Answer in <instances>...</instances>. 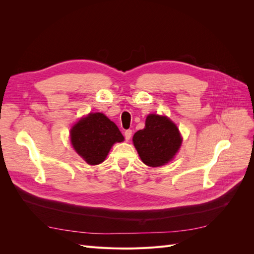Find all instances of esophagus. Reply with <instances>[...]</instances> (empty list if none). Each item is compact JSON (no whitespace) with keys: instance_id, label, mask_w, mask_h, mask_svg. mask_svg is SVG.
Masks as SVG:
<instances>
[{"instance_id":"esophagus-1","label":"esophagus","mask_w":254,"mask_h":254,"mask_svg":"<svg viewBox=\"0 0 254 254\" xmlns=\"http://www.w3.org/2000/svg\"><path fill=\"white\" fill-rule=\"evenodd\" d=\"M124 135H125V140L129 141L130 137H131V135H132V131L131 130H126V131L124 132Z\"/></svg>"}]
</instances>
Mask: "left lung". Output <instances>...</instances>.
<instances>
[{
  "label": "left lung",
  "instance_id": "8db88e82",
  "mask_svg": "<svg viewBox=\"0 0 254 254\" xmlns=\"http://www.w3.org/2000/svg\"><path fill=\"white\" fill-rule=\"evenodd\" d=\"M132 141L143 163L159 167L175 157L182 137L178 127L167 117L149 114L145 121V128L134 133Z\"/></svg>",
  "mask_w": 254,
  "mask_h": 254
}]
</instances>
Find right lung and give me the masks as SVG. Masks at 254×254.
I'll return each instance as SVG.
<instances>
[{
	"label": "right lung",
	"instance_id": "right-lung-1",
	"mask_svg": "<svg viewBox=\"0 0 254 254\" xmlns=\"http://www.w3.org/2000/svg\"><path fill=\"white\" fill-rule=\"evenodd\" d=\"M70 134L75 151L90 165L104 162L113 144L124 141L118 126L101 112L80 119Z\"/></svg>",
	"mask_w": 254,
	"mask_h": 254
}]
</instances>
